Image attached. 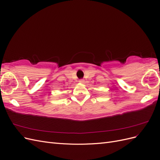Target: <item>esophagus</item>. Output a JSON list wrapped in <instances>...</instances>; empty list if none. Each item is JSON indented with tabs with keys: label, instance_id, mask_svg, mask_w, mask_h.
<instances>
[{
	"label": "esophagus",
	"instance_id": "1",
	"mask_svg": "<svg viewBox=\"0 0 160 160\" xmlns=\"http://www.w3.org/2000/svg\"><path fill=\"white\" fill-rule=\"evenodd\" d=\"M79 82L80 83H85V81H84V79H80L79 81Z\"/></svg>",
	"mask_w": 160,
	"mask_h": 160
}]
</instances>
